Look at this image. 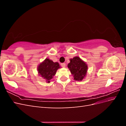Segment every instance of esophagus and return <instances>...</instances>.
Wrapping results in <instances>:
<instances>
[{
  "label": "esophagus",
  "mask_w": 126,
  "mask_h": 126,
  "mask_svg": "<svg viewBox=\"0 0 126 126\" xmlns=\"http://www.w3.org/2000/svg\"><path fill=\"white\" fill-rule=\"evenodd\" d=\"M61 66H62L63 67H66V63H61Z\"/></svg>",
  "instance_id": "1"
}]
</instances>
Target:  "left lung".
I'll list each match as a JSON object with an SVG mask.
<instances>
[{"label": "left lung", "instance_id": "obj_1", "mask_svg": "<svg viewBox=\"0 0 126 126\" xmlns=\"http://www.w3.org/2000/svg\"><path fill=\"white\" fill-rule=\"evenodd\" d=\"M68 68L76 81H82L87 75L88 65L78 56L70 59V63L68 64Z\"/></svg>", "mask_w": 126, "mask_h": 126}]
</instances>
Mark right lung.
I'll return each instance as SVG.
<instances>
[{
    "label": "right lung",
    "mask_w": 126,
    "mask_h": 126,
    "mask_svg": "<svg viewBox=\"0 0 126 126\" xmlns=\"http://www.w3.org/2000/svg\"><path fill=\"white\" fill-rule=\"evenodd\" d=\"M60 68L58 62L54 63L49 58H46L38 66L37 70L38 75L45 79L47 83H49Z\"/></svg>",
    "instance_id": "1"
}]
</instances>
